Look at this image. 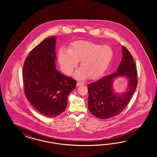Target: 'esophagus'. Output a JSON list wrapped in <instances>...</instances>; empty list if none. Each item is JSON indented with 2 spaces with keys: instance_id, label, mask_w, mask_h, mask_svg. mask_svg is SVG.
<instances>
[{
  "instance_id": "1",
  "label": "esophagus",
  "mask_w": 157,
  "mask_h": 157,
  "mask_svg": "<svg viewBox=\"0 0 157 157\" xmlns=\"http://www.w3.org/2000/svg\"><path fill=\"white\" fill-rule=\"evenodd\" d=\"M84 83L83 82H78L76 83V86H79L83 85Z\"/></svg>"
}]
</instances>
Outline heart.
Instances as JSON below:
<instances>
[{"label":"heart","mask_w":157,"mask_h":157,"mask_svg":"<svg viewBox=\"0 0 157 157\" xmlns=\"http://www.w3.org/2000/svg\"><path fill=\"white\" fill-rule=\"evenodd\" d=\"M113 55L108 45H102L87 41H76L72 43L68 52L61 50L58 60L63 71L71 75L80 61L82 68L76 71L78 79L87 77L94 79L102 75L106 70Z\"/></svg>","instance_id":"b5f03b06"}]
</instances>
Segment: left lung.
<instances>
[{
	"mask_svg": "<svg viewBox=\"0 0 157 157\" xmlns=\"http://www.w3.org/2000/svg\"><path fill=\"white\" fill-rule=\"evenodd\" d=\"M123 57L117 71L87 86L88 108L96 117L107 119L120 114L128 104L138 85L135 63L128 49L122 47ZM125 76L129 81L127 91L118 94L113 88L114 79Z\"/></svg>",
	"mask_w": 157,
	"mask_h": 157,
	"instance_id": "obj_1",
	"label": "left lung"
}]
</instances>
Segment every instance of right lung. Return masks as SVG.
<instances>
[{"mask_svg": "<svg viewBox=\"0 0 157 157\" xmlns=\"http://www.w3.org/2000/svg\"><path fill=\"white\" fill-rule=\"evenodd\" d=\"M56 37L45 38L31 51L23 68L26 97L40 114L54 117L63 112L76 81L56 69Z\"/></svg>", "mask_w": 157, "mask_h": 157, "instance_id": "1", "label": "right lung"}]
</instances>
